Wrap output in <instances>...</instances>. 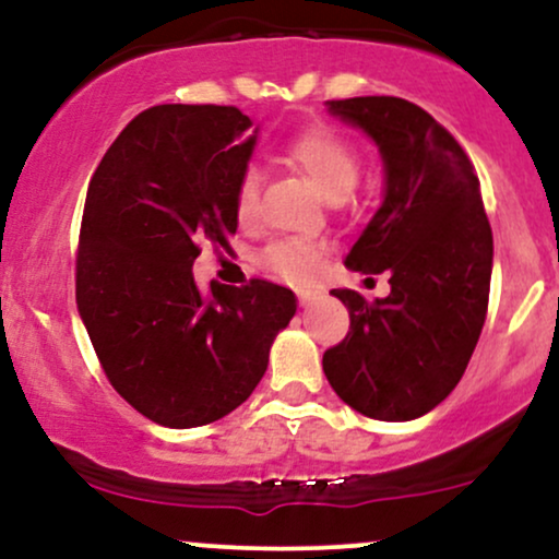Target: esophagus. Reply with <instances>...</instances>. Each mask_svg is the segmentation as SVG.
<instances>
[{"instance_id":"34e87169","label":"esophagus","mask_w":559,"mask_h":559,"mask_svg":"<svg viewBox=\"0 0 559 559\" xmlns=\"http://www.w3.org/2000/svg\"><path fill=\"white\" fill-rule=\"evenodd\" d=\"M318 301V294L316 292H307V288H301L299 292V305L301 307H312Z\"/></svg>"}]
</instances>
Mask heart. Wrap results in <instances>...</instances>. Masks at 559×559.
<instances>
[{"label": "heart", "instance_id": "b5f03b06", "mask_svg": "<svg viewBox=\"0 0 559 559\" xmlns=\"http://www.w3.org/2000/svg\"><path fill=\"white\" fill-rule=\"evenodd\" d=\"M286 157L316 183V189L329 202L338 204L355 191L360 181V157L355 146L344 136H338L331 128H307L299 136L292 139ZM258 197H260V178L254 170H247L236 186V217L241 223H252L258 215ZM323 249L310 241H275L262 252L265 262L278 278L292 281V284H310L320 271Z\"/></svg>", "mask_w": 559, "mask_h": 559}]
</instances>
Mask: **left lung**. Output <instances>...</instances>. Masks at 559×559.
Listing matches in <instances>:
<instances>
[{
	"label": "left lung",
	"mask_w": 559,
	"mask_h": 559,
	"mask_svg": "<svg viewBox=\"0 0 559 559\" xmlns=\"http://www.w3.org/2000/svg\"><path fill=\"white\" fill-rule=\"evenodd\" d=\"M378 146L383 199L344 265L389 271L391 294L368 301L333 288L349 333L323 355L338 400L376 420H415L460 383L489 307L493 239L463 146L400 96L325 102Z\"/></svg>",
	"instance_id": "obj_1"
}]
</instances>
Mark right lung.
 <instances>
[{
	"label": "right lung",
	"instance_id": "right-lung-1",
	"mask_svg": "<svg viewBox=\"0 0 559 559\" xmlns=\"http://www.w3.org/2000/svg\"><path fill=\"white\" fill-rule=\"evenodd\" d=\"M258 131L236 107L157 105L123 128L88 183L75 305L123 400L168 428L226 418L249 400L297 312L292 288L213 281L194 260L239 228L236 186Z\"/></svg>",
	"mask_w": 559,
	"mask_h": 559
}]
</instances>
